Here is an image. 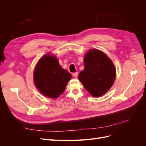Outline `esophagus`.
<instances>
[{"label":"esophagus","mask_w":146,"mask_h":146,"mask_svg":"<svg viewBox=\"0 0 146 146\" xmlns=\"http://www.w3.org/2000/svg\"><path fill=\"white\" fill-rule=\"evenodd\" d=\"M73 76H74L75 78L77 77V76H78V72H74V73H73Z\"/></svg>","instance_id":"1"}]
</instances>
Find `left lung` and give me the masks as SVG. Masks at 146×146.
Returning <instances> with one entry per match:
<instances>
[{"label":"left lung","mask_w":146,"mask_h":146,"mask_svg":"<svg viewBox=\"0 0 146 146\" xmlns=\"http://www.w3.org/2000/svg\"><path fill=\"white\" fill-rule=\"evenodd\" d=\"M84 65L78 79L93 97L104 95L115 80L116 69L112 61L104 52L92 49L86 54Z\"/></svg>","instance_id":"obj_1"}]
</instances>
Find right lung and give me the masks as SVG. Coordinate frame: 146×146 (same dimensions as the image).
Masks as SVG:
<instances>
[{
	"label": "right lung",
	"mask_w": 146,
	"mask_h": 146,
	"mask_svg": "<svg viewBox=\"0 0 146 146\" xmlns=\"http://www.w3.org/2000/svg\"><path fill=\"white\" fill-rule=\"evenodd\" d=\"M33 77L35 85L42 94L55 99L64 91L72 76L61 67L55 56L47 54L39 60Z\"/></svg>",
	"instance_id": "1"
}]
</instances>
